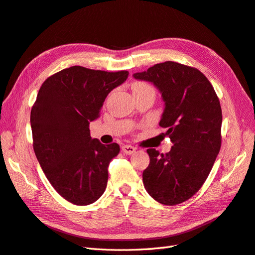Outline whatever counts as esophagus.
Returning a JSON list of instances; mask_svg holds the SVG:
<instances>
[{
    "label": "esophagus",
    "mask_w": 255,
    "mask_h": 255,
    "mask_svg": "<svg viewBox=\"0 0 255 255\" xmlns=\"http://www.w3.org/2000/svg\"><path fill=\"white\" fill-rule=\"evenodd\" d=\"M121 150H122V152L123 153H126V154H133L135 151H136V149L134 148L133 145H128V144H125V145H122V148H121Z\"/></svg>",
    "instance_id": "obj_1"
}]
</instances>
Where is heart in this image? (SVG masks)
<instances>
[{"instance_id":"1","label":"heart","mask_w":255,"mask_h":255,"mask_svg":"<svg viewBox=\"0 0 255 255\" xmlns=\"http://www.w3.org/2000/svg\"><path fill=\"white\" fill-rule=\"evenodd\" d=\"M143 90L154 91V88L151 86V85L146 84L144 82H135L133 84V92L134 91H143Z\"/></svg>"}]
</instances>
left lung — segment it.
I'll return each mask as SVG.
<instances>
[{
	"instance_id": "8db88e82",
	"label": "left lung",
	"mask_w": 255,
	"mask_h": 255,
	"mask_svg": "<svg viewBox=\"0 0 255 255\" xmlns=\"http://www.w3.org/2000/svg\"><path fill=\"white\" fill-rule=\"evenodd\" d=\"M134 78L153 83L161 92L165 111L159 126L173 143L166 154L146 150L144 188L161 204H180L202 187L220 151L219 99L201 71L175 61L156 64Z\"/></svg>"
}]
</instances>
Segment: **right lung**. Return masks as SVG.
<instances>
[{
  "label": "right lung",
  "instance_id": "right-lung-1",
  "mask_svg": "<svg viewBox=\"0 0 255 255\" xmlns=\"http://www.w3.org/2000/svg\"><path fill=\"white\" fill-rule=\"evenodd\" d=\"M128 75L73 66L49 76L38 92L30 111L33 148L54 189L72 204H91L105 191L120 146L92 139L89 122Z\"/></svg>",
  "mask_w": 255,
  "mask_h": 255
}]
</instances>
